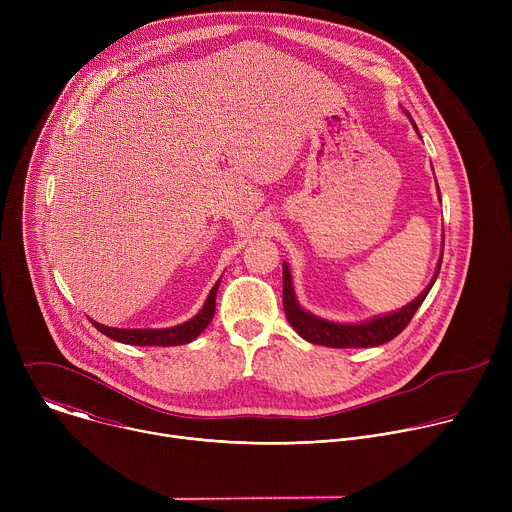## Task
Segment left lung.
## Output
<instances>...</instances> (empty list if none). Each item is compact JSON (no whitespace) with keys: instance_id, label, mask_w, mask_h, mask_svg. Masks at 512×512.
I'll return each instance as SVG.
<instances>
[{"instance_id":"1","label":"left lung","mask_w":512,"mask_h":512,"mask_svg":"<svg viewBox=\"0 0 512 512\" xmlns=\"http://www.w3.org/2000/svg\"><path fill=\"white\" fill-rule=\"evenodd\" d=\"M440 267H442V259H440V263H437V271H435L431 283L423 289V294L419 298H415L403 310H399L395 314H389V316H383V318L362 322V324H334V322L316 318V316L304 312L298 306L296 296H294V287H291L289 269L283 263V310H285V318L304 340H308L312 344L330 346V348L379 346V344H385V342L393 340L397 334H401L405 330V326L411 322L417 308L423 304L425 296L429 294V289H431L437 273H440Z\"/></svg>"}]
</instances>
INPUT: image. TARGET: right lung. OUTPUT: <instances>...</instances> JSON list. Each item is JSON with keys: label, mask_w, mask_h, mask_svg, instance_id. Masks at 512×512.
Masks as SVG:
<instances>
[{"label": "right lung", "mask_w": 512, "mask_h": 512, "mask_svg": "<svg viewBox=\"0 0 512 512\" xmlns=\"http://www.w3.org/2000/svg\"><path fill=\"white\" fill-rule=\"evenodd\" d=\"M218 283H221V279H218L214 283V287L210 289V294L202 306V310L192 318L188 320L186 324H180V326H174V328H164V330H127V328H109V326H103L99 322H93V326L103 332L105 336L117 340V342H123V344H135V346H178V344H186L190 340H194L212 320L214 316V308H216V291H218Z\"/></svg>", "instance_id": "1"}]
</instances>
